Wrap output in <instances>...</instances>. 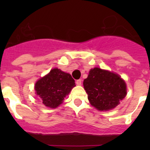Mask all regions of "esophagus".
Wrapping results in <instances>:
<instances>
[{
    "instance_id": "34e87169",
    "label": "esophagus",
    "mask_w": 150,
    "mask_h": 150,
    "mask_svg": "<svg viewBox=\"0 0 150 150\" xmlns=\"http://www.w3.org/2000/svg\"><path fill=\"white\" fill-rule=\"evenodd\" d=\"M76 84L77 85V86H80V85L82 84V80L81 79H77L76 81Z\"/></svg>"
}]
</instances>
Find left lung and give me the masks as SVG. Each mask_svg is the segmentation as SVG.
I'll use <instances>...</instances> for the list:
<instances>
[{
	"instance_id": "left-lung-1",
	"label": "left lung",
	"mask_w": 150,
	"mask_h": 150,
	"mask_svg": "<svg viewBox=\"0 0 150 150\" xmlns=\"http://www.w3.org/2000/svg\"><path fill=\"white\" fill-rule=\"evenodd\" d=\"M83 86L90 104L100 111L115 108L127 95L126 84L121 76L98 67L90 70Z\"/></svg>"
}]
</instances>
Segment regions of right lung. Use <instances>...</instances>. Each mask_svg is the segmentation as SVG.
<instances>
[{
  "label": "right lung",
  "instance_id": "1",
  "mask_svg": "<svg viewBox=\"0 0 150 150\" xmlns=\"http://www.w3.org/2000/svg\"><path fill=\"white\" fill-rule=\"evenodd\" d=\"M74 86L75 81L71 74L54 68L37 81L34 89L46 107L56 108Z\"/></svg>",
  "mask_w": 150,
  "mask_h": 150
}]
</instances>
